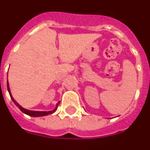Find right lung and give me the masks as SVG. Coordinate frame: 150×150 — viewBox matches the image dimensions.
Segmentation results:
<instances>
[{
  "label": "right lung",
  "mask_w": 150,
  "mask_h": 150,
  "mask_svg": "<svg viewBox=\"0 0 150 150\" xmlns=\"http://www.w3.org/2000/svg\"><path fill=\"white\" fill-rule=\"evenodd\" d=\"M7 90H8V92H9V94H10V96H11V99H12V100L13 101V103H14V104H16L17 107H18L19 109H20V110H21L23 113H24V114H27V115L31 116V117H42V116H46V115H49V114H53L54 112L57 110L58 105H59V102H58V104H56V108H55L54 110H50V111H34V110H27V109H25V108H23V107H21V105H20V104H19L18 103H17V101L14 100V99H13V98L12 97V95H11V91H10V87H9L8 81H7Z\"/></svg>",
  "instance_id": "add662e5"
}]
</instances>
